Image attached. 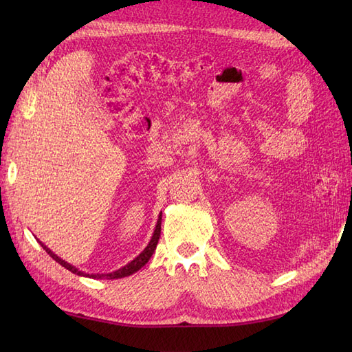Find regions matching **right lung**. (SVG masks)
<instances>
[{
	"label": "right lung",
	"mask_w": 352,
	"mask_h": 352,
	"mask_svg": "<svg viewBox=\"0 0 352 352\" xmlns=\"http://www.w3.org/2000/svg\"><path fill=\"white\" fill-rule=\"evenodd\" d=\"M160 231H162V214H160V218H159V221H157V226H155V230H154V234H153V237H151V241H149V243H148V246L146 248L142 251L139 256L134 258L133 261H130L129 265H125L124 267H121V269H118L116 272H111V274H107V275H89V276H96V278H101V276H106V278H124V276H129V275H131V274H134V272H138L139 269L142 267V266H145L146 263H148V260L151 258V256H153V252H154V250H155V246H157V243H159V239H160ZM42 246H43V250L47 251L50 256L54 258L56 261H58V263H60L63 267H66L68 269V271H71V272H74V274H77V275H86V274H83L81 271H78L77 267H74L72 265H69V263H66L65 260H62L60 257H57L54 252H52L51 250H48L47 246H45L42 242H39ZM86 275V276H87Z\"/></svg>",
	"instance_id": "add662e5"
}]
</instances>
